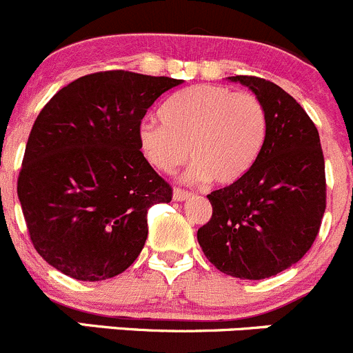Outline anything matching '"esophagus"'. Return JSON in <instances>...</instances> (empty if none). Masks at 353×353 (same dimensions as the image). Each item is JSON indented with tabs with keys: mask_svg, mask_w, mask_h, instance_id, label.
<instances>
[{
	"mask_svg": "<svg viewBox=\"0 0 353 353\" xmlns=\"http://www.w3.org/2000/svg\"><path fill=\"white\" fill-rule=\"evenodd\" d=\"M192 197V194L190 192H187V190H181V188H175V190H173V199H175V201H187V199H190Z\"/></svg>",
	"mask_w": 353,
	"mask_h": 353,
	"instance_id": "1",
	"label": "esophagus"
}]
</instances>
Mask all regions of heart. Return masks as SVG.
Returning <instances> with one entry per match:
<instances>
[{
	"label": "heart",
	"instance_id": "obj_1",
	"mask_svg": "<svg viewBox=\"0 0 353 353\" xmlns=\"http://www.w3.org/2000/svg\"><path fill=\"white\" fill-rule=\"evenodd\" d=\"M163 123L142 121L137 142L145 161L172 173L188 154V181L230 185L256 163L268 135L261 99L223 85H194L170 97L159 110Z\"/></svg>",
	"mask_w": 353,
	"mask_h": 353
}]
</instances>
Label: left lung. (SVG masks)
<instances>
[{"instance_id":"obj_1","label":"left lung","mask_w":353,"mask_h":353,"mask_svg":"<svg viewBox=\"0 0 353 353\" xmlns=\"http://www.w3.org/2000/svg\"><path fill=\"white\" fill-rule=\"evenodd\" d=\"M264 104L268 135L252 168L208 195L212 216L199 245L221 273L264 280L299 263L326 209L324 156L316 125L281 87L259 77H228Z\"/></svg>"}]
</instances>
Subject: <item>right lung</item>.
I'll return each mask as SVG.
<instances>
[{"instance_id": "add662e5", "label": "right lung", "mask_w": 353, "mask_h": 353, "mask_svg": "<svg viewBox=\"0 0 353 353\" xmlns=\"http://www.w3.org/2000/svg\"><path fill=\"white\" fill-rule=\"evenodd\" d=\"M180 83L90 73L59 89L34 121L17 192L34 247L63 274L108 280L144 249L149 208L172 201V187L142 156L137 128Z\"/></svg>"}]
</instances>
